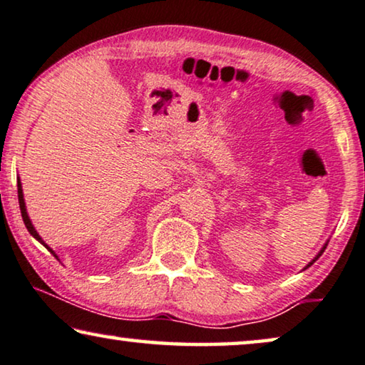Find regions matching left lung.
<instances>
[{"label":"left lung","instance_id":"left-lung-1","mask_svg":"<svg viewBox=\"0 0 365 365\" xmlns=\"http://www.w3.org/2000/svg\"><path fill=\"white\" fill-rule=\"evenodd\" d=\"M326 245H327V242H326ZM326 245H324L323 248H321V252L318 253V255H316V258H314V260H313V262H309V263H308V267H311V265H313V263H314L316 260H318V258L321 257V253H323V252H324V248H326ZM308 267H306V268H308Z\"/></svg>","mask_w":365,"mask_h":365}]
</instances>
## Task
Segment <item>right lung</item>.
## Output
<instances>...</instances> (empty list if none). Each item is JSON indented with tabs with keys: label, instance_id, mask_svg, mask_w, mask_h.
Wrapping results in <instances>:
<instances>
[{
	"label": "right lung",
	"instance_id": "add662e5",
	"mask_svg": "<svg viewBox=\"0 0 365 365\" xmlns=\"http://www.w3.org/2000/svg\"><path fill=\"white\" fill-rule=\"evenodd\" d=\"M18 199H19V209H21V215H23V220H24V225H26V229H28V232L31 235L34 237L36 240L38 242H41L42 245H44L47 250H49L52 255H54L56 258H57V255H56V252L52 250V248L49 247V245H46L44 244V240L41 239V235L38 234V232H36V229H34V225H33V222H31V219H29V215H28V212H26V204H24V195H23V187H21V181L18 179Z\"/></svg>",
	"mask_w": 365,
	"mask_h": 365
}]
</instances>
